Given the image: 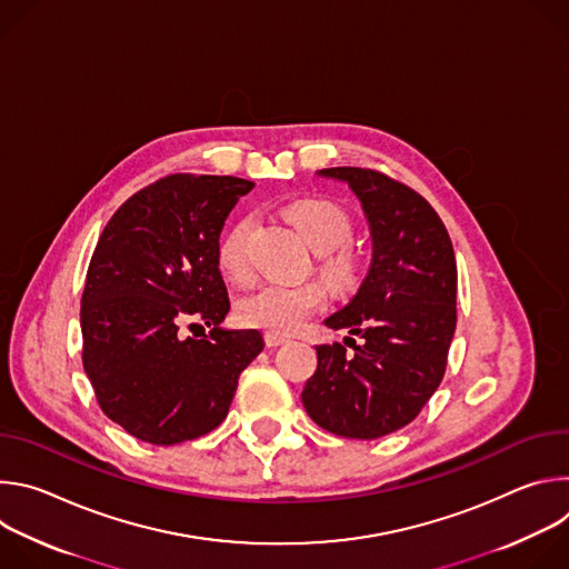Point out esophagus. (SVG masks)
I'll use <instances>...</instances> for the list:
<instances>
[{
	"label": "esophagus",
	"mask_w": 569,
	"mask_h": 569,
	"mask_svg": "<svg viewBox=\"0 0 569 569\" xmlns=\"http://www.w3.org/2000/svg\"><path fill=\"white\" fill-rule=\"evenodd\" d=\"M286 342H290L286 336H279V333H266V345H268V347H281V345H286Z\"/></svg>",
	"instance_id": "1"
}]
</instances>
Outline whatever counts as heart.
Returning <instances> with one entry per match:
<instances>
[{"label":"heart","instance_id":"heart-1","mask_svg":"<svg viewBox=\"0 0 569 569\" xmlns=\"http://www.w3.org/2000/svg\"><path fill=\"white\" fill-rule=\"evenodd\" d=\"M286 213L308 246L319 252L321 270L329 279L340 286L356 281L360 272V257L347 246L353 231V220L342 204L329 198H301L292 202ZM250 229L252 218L242 216L233 220L218 240V270L236 286H246L252 279L248 257ZM323 301H327V290L317 281H272L242 297L236 303V315L246 327L288 336L297 331L315 310H319Z\"/></svg>","mask_w":569,"mask_h":569}]
</instances>
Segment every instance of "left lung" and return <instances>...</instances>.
Returning a JSON list of instances; mask_svg holds the SVG:
<instances>
[{
    "label": "left lung",
    "instance_id": "1",
    "mask_svg": "<svg viewBox=\"0 0 569 569\" xmlns=\"http://www.w3.org/2000/svg\"><path fill=\"white\" fill-rule=\"evenodd\" d=\"M317 176L356 193L373 252L356 297L323 319L362 340L345 338L353 351L340 342L315 347L317 369L301 402L323 430L378 439L412 423L443 378L457 327L455 250L437 211L410 187L356 167Z\"/></svg>",
    "mask_w": 569,
    "mask_h": 569
}]
</instances>
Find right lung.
Wrapping results in <instances>:
<instances>
[{
    "instance_id": "obj_1",
    "label": "right lung",
    "mask_w": 569,
    "mask_h": 569,
    "mask_svg": "<svg viewBox=\"0 0 569 569\" xmlns=\"http://www.w3.org/2000/svg\"><path fill=\"white\" fill-rule=\"evenodd\" d=\"M252 189L231 176H169L128 198L99 236L80 299L83 367L106 417L139 441L173 446L218 428L266 347L257 329L220 327L218 238ZM187 318L212 333L182 339Z\"/></svg>"
}]
</instances>
